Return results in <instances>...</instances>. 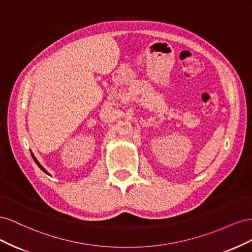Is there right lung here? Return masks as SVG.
<instances>
[{"label": "right lung", "mask_w": 252, "mask_h": 252, "mask_svg": "<svg viewBox=\"0 0 252 252\" xmlns=\"http://www.w3.org/2000/svg\"><path fill=\"white\" fill-rule=\"evenodd\" d=\"M32 158L34 159V162H35V164H36L37 166H39V167H40V168H41V169H42V170H43V171H44L45 173H47V174H49V173H48V171H47L46 169H45V168H44V167H43V166H42V165H41V164L39 163V161H37V159L35 158V157L33 156V154H32Z\"/></svg>", "instance_id": "obj_1"}]
</instances>
